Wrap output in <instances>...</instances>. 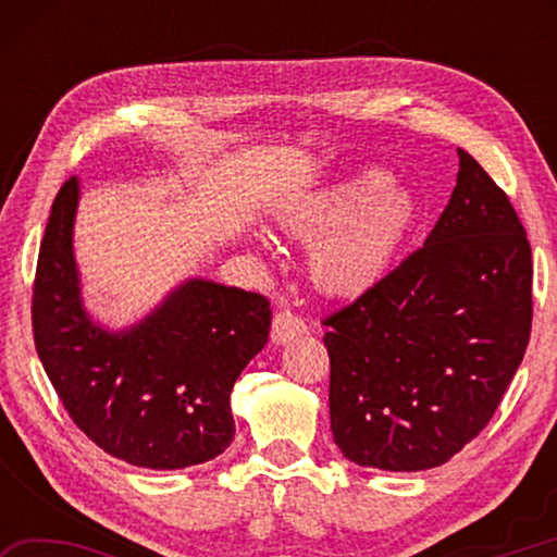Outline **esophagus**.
Here are the masks:
<instances>
[{"label":"esophagus","mask_w":557,"mask_h":557,"mask_svg":"<svg viewBox=\"0 0 557 557\" xmlns=\"http://www.w3.org/2000/svg\"><path fill=\"white\" fill-rule=\"evenodd\" d=\"M301 334H307L305 319L297 317L295 312H289V309H280V312L272 317L270 338L275 344H287V342H292V338L301 336Z\"/></svg>","instance_id":"esophagus-1"}]
</instances>
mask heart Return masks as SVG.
I'll list each match as a JSON object with an SVG mask.
<instances>
[{"label": "heart", "instance_id": "heart-1", "mask_svg": "<svg viewBox=\"0 0 557 557\" xmlns=\"http://www.w3.org/2000/svg\"><path fill=\"white\" fill-rule=\"evenodd\" d=\"M282 223L299 238H322L309 258L314 285L326 295L356 297L388 272L418 223V201L391 186L381 169H366L292 209Z\"/></svg>", "mask_w": 557, "mask_h": 557}]
</instances>
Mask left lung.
Instances as JSON below:
<instances>
[{"label": "left lung", "instance_id": "obj_1", "mask_svg": "<svg viewBox=\"0 0 557 557\" xmlns=\"http://www.w3.org/2000/svg\"><path fill=\"white\" fill-rule=\"evenodd\" d=\"M457 152L425 245L324 319L334 442L358 467L445 465L494 418L531 338V243L494 178Z\"/></svg>", "mask_w": 557, "mask_h": 557}]
</instances>
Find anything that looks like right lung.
Wrapping results in <instances>:
<instances>
[{
  "label": "right lung",
  "mask_w": 557,
  "mask_h": 557,
  "mask_svg": "<svg viewBox=\"0 0 557 557\" xmlns=\"http://www.w3.org/2000/svg\"><path fill=\"white\" fill-rule=\"evenodd\" d=\"M78 178L61 186L36 262L32 326L65 412L108 455L145 469L203 465L231 445V391L270 336L258 292L186 280L143 322L108 332L81 299Z\"/></svg>",
  "instance_id": "1"
}]
</instances>
